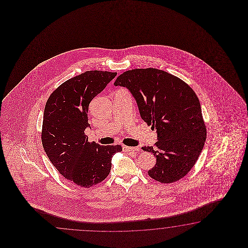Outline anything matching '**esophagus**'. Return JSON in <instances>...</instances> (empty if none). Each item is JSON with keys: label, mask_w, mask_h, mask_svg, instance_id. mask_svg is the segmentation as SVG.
Instances as JSON below:
<instances>
[{"label": "esophagus", "mask_w": 248, "mask_h": 248, "mask_svg": "<svg viewBox=\"0 0 248 248\" xmlns=\"http://www.w3.org/2000/svg\"><path fill=\"white\" fill-rule=\"evenodd\" d=\"M123 151L125 152H130V153H135V152H138L140 151L138 147H129V146H126V145H123Z\"/></svg>", "instance_id": "obj_1"}]
</instances>
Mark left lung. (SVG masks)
I'll return each mask as SVG.
<instances>
[{"mask_svg":"<svg viewBox=\"0 0 248 248\" xmlns=\"http://www.w3.org/2000/svg\"><path fill=\"white\" fill-rule=\"evenodd\" d=\"M114 85L128 89L141 118L157 130L158 142L142 147L157 160L148 174L162 184L183 178L195 165L206 139L195 92L183 79L156 68L128 70Z\"/></svg>","mask_w":248,"mask_h":248,"instance_id":"8db88e82","label":"left lung"}]
</instances>
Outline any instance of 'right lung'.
<instances>
[{"label": "right lung", "instance_id": "right-lung-1", "mask_svg": "<svg viewBox=\"0 0 248 248\" xmlns=\"http://www.w3.org/2000/svg\"><path fill=\"white\" fill-rule=\"evenodd\" d=\"M117 73L87 71L64 81L47 99L42 122L43 149L53 166L74 185L90 188L106 179L121 145L89 142V106Z\"/></svg>", "mask_w": 248, "mask_h": 248}]
</instances>
